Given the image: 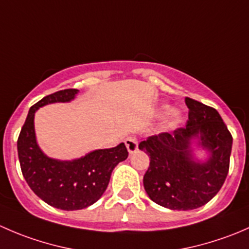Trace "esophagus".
<instances>
[{
	"mask_svg": "<svg viewBox=\"0 0 249 249\" xmlns=\"http://www.w3.org/2000/svg\"><path fill=\"white\" fill-rule=\"evenodd\" d=\"M125 145H126L130 154H132V153H135L137 149H139V140H137V137L135 136L127 137V139L125 140Z\"/></svg>",
	"mask_w": 249,
	"mask_h": 249,
	"instance_id": "1",
	"label": "esophagus"
}]
</instances>
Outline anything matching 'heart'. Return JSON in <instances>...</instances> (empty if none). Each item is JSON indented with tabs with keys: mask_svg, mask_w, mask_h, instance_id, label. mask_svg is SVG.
<instances>
[{
	"mask_svg": "<svg viewBox=\"0 0 249 249\" xmlns=\"http://www.w3.org/2000/svg\"><path fill=\"white\" fill-rule=\"evenodd\" d=\"M164 110H169V107L165 106ZM180 120V113L178 112L177 109H171L169 113H167V119L166 123L169 126H175L176 124H178Z\"/></svg>",
	"mask_w": 249,
	"mask_h": 249,
	"instance_id": "heart-1",
	"label": "heart"
}]
</instances>
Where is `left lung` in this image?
<instances>
[{"label":"left lung","mask_w":249,"mask_h":249,"mask_svg":"<svg viewBox=\"0 0 249 249\" xmlns=\"http://www.w3.org/2000/svg\"><path fill=\"white\" fill-rule=\"evenodd\" d=\"M189 108L185 126L149 136L139 144L150 162L143 185L152 201L170 210L189 211L206 205L220 190L229 172L232 136L219 113L185 97ZM210 152L206 163L195 162L190 140Z\"/></svg>","instance_id":"8db88e82"}]
</instances>
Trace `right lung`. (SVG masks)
Segmentation results:
<instances>
[{"mask_svg":"<svg viewBox=\"0 0 249 249\" xmlns=\"http://www.w3.org/2000/svg\"><path fill=\"white\" fill-rule=\"evenodd\" d=\"M77 92V89L60 90L35 104L18 137L20 167L29 187L48 205L65 211L82 210L96 202L107 189L113 169L129 155L124 143L72 161L50 159L42 153L35 136V112L53 102L71 101Z\"/></svg>","mask_w":249,"mask_h":249,"instance_id":"1","label":"right lung"}]
</instances>
